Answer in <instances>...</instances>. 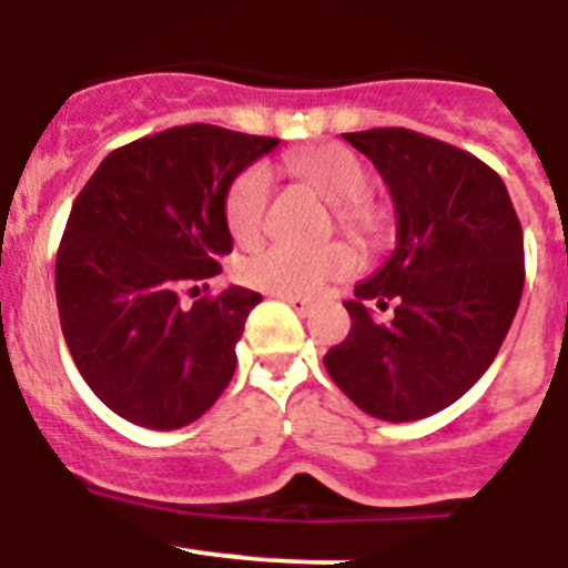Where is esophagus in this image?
Wrapping results in <instances>:
<instances>
[{
    "mask_svg": "<svg viewBox=\"0 0 568 568\" xmlns=\"http://www.w3.org/2000/svg\"><path fill=\"white\" fill-rule=\"evenodd\" d=\"M277 296L283 300V303H288L300 316H308L311 308H314V305H311V300H305V296H294V294H277Z\"/></svg>",
    "mask_w": 568,
    "mask_h": 568,
    "instance_id": "1",
    "label": "esophagus"
}]
</instances>
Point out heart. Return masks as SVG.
Listing matches in <instances>:
<instances>
[{
    "label": "heart",
    "mask_w": 568,
    "mask_h": 568,
    "mask_svg": "<svg viewBox=\"0 0 568 568\" xmlns=\"http://www.w3.org/2000/svg\"><path fill=\"white\" fill-rule=\"evenodd\" d=\"M291 163L308 186H314L331 206H336V221L347 234L367 240L379 232V212L365 201L371 175L354 152L342 146H320V150L296 155ZM268 195H272V172L263 163H254L232 181L223 214H226L229 232L240 243L257 237ZM354 268V252L342 243H331L325 248H294L277 243L240 265V277L272 294L311 296L331 280L347 277Z\"/></svg>",
    "instance_id": "b5f03b06"
}]
</instances>
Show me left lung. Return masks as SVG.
Instances as JSON below:
<instances>
[{
	"label": "left lung",
	"mask_w": 568,
	"mask_h": 568,
	"mask_svg": "<svg viewBox=\"0 0 568 568\" xmlns=\"http://www.w3.org/2000/svg\"><path fill=\"white\" fill-rule=\"evenodd\" d=\"M345 141L390 189L396 248L354 288L351 334L322 362L367 416L416 422L498 356L524 294V232L504 181L469 152L398 126Z\"/></svg>",
	"instance_id": "8db88e82"
}]
</instances>
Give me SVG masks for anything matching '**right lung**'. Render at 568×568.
<instances>
[{"instance_id":"obj_1","label":"right lung","mask_w":568,"mask_h":568,"mask_svg":"<svg viewBox=\"0 0 568 568\" xmlns=\"http://www.w3.org/2000/svg\"><path fill=\"white\" fill-rule=\"evenodd\" d=\"M277 138L172 126L110 152L70 209L55 257L61 334L90 390L121 418L178 430L232 382L257 291H206L232 252L226 192Z\"/></svg>"}]
</instances>
